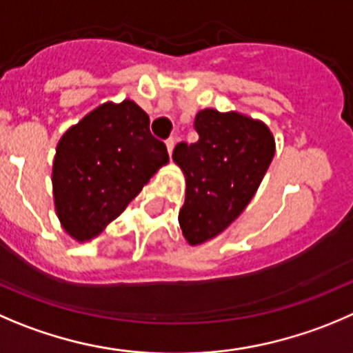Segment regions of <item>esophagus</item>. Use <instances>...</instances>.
I'll list each match as a JSON object with an SVG mask.
<instances>
[{
	"mask_svg": "<svg viewBox=\"0 0 353 353\" xmlns=\"http://www.w3.org/2000/svg\"><path fill=\"white\" fill-rule=\"evenodd\" d=\"M173 147H174V140L168 139L166 140V149H168V154H170V156H171V152H173Z\"/></svg>",
	"mask_w": 353,
	"mask_h": 353,
	"instance_id": "obj_1",
	"label": "esophagus"
}]
</instances>
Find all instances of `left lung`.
Instances as JSON below:
<instances>
[{"mask_svg": "<svg viewBox=\"0 0 353 353\" xmlns=\"http://www.w3.org/2000/svg\"><path fill=\"white\" fill-rule=\"evenodd\" d=\"M196 143H179L173 161L185 176L179 213L183 237L197 246L223 232L253 199L275 154L270 128L236 112L203 109L196 114Z\"/></svg>", "mask_w": 353, "mask_h": 353, "instance_id": "8db88e82", "label": "left lung"}]
</instances>
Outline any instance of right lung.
<instances>
[{"instance_id": "1", "label": "right lung", "mask_w": 353, "mask_h": 353, "mask_svg": "<svg viewBox=\"0 0 353 353\" xmlns=\"http://www.w3.org/2000/svg\"><path fill=\"white\" fill-rule=\"evenodd\" d=\"M149 123L133 100L105 102L60 137L53 201L62 229L74 241L99 236L168 164L166 145L150 135Z\"/></svg>"}]
</instances>
